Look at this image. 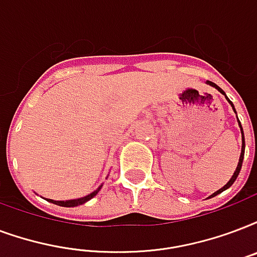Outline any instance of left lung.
I'll return each instance as SVG.
<instances>
[{"label": "left lung", "instance_id": "8db88e82", "mask_svg": "<svg viewBox=\"0 0 257 257\" xmlns=\"http://www.w3.org/2000/svg\"><path fill=\"white\" fill-rule=\"evenodd\" d=\"M206 83H207V85L213 86V87H215V89L218 90V91H220V93H222V94H224V95H225V93H224V91H222V90H221L220 87H218V86L215 85V83H213V82H210V81H207ZM225 97H226V95H225ZM226 99H228V101H229V103H230V105H232L233 110H234V106H233L232 101H230V99H229L228 97H226ZM234 111H236V110H234ZM237 120H238V117H237ZM238 125H240V129H241L242 146H241V155H240V159H238L237 168H236V171H234V174H233V175H232V178H230V181H229L228 183H226V185L224 186V187H221L220 190H217V191H215V193H213V194H211V195H210V197H209V198H211V197H215V195H217V194L222 193V191H225V190H226V189H229V187H230V186H232L233 183H234V181H236V179H237L238 174H240V170H241V166H242V160H244V152H245V140H244V132H242V126H241V124H240V121H238Z\"/></svg>", "mask_w": 257, "mask_h": 257}]
</instances>
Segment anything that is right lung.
Here are the masks:
<instances>
[{"instance_id": "1", "label": "right lung", "mask_w": 257, "mask_h": 257, "mask_svg": "<svg viewBox=\"0 0 257 257\" xmlns=\"http://www.w3.org/2000/svg\"><path fill=\"white\" fill-rule=\"evenodd\" d=\"M102 185L99 186L97 190H94L93 193L89 194V195H86V197H82V198L78 199H68V201H54V199H48L51 203H55V205H59V206H64V207H74V206H79V205H83L85 202L90 201L91 198H94L95 195L98 194V191L101 190Z\"/></svg>"}]
</instances>
